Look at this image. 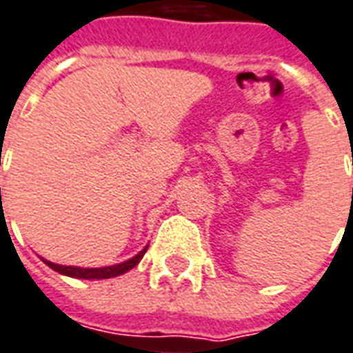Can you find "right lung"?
<instances>
[{"mask_svg": "<svg viewBox=\"0 0 353 353\" xmlns=\"http://www.w3.org/2000/svg\"><path fill=\"white\" fill-rule=\"evenodd\" d=\"M147 248H145L137 253L136 256H132L128 261L121 262V264H113V266H105V268H79V266H63V264H55V262H50L46 259H42L44 264L59 272L61 275H68V277H74V279H110V277H117V275H123L126 272H130L132 268L137 266L139 261L143 259V255L147 253Z\"/></svg>", "mask_w": 353, "mask_h": 353, "instance_id": "add662e5", "label": "right lung"}]
</instances>
